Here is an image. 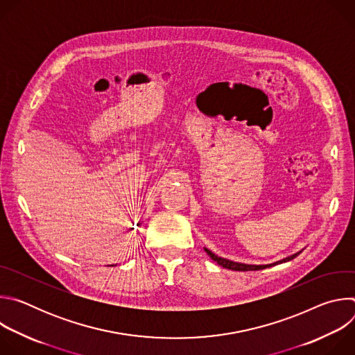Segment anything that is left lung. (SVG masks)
Instances as JSON below:
<instances>
[{"instance_id": "1", "label": "left lung", "mask_w": 355, "mask_h": 355, "mask_svg": "<svg viewBox=\"0 0 355 355\" xmlns=\"http://www.w3.org/2000/svg\"><path fill=\"white\" fill-rule=\"evenodd\" d=\"M205 251H207V254H208L214 261H216L219 266H222L223 268H227V270H233V271H257V270H264V268H268V267L275 266V264H281V263L291 261V260H293L296 256H299L300 252H302V250H300L299 252H295V254H292V256H289V257H286V259H282L281 261H277V263H274V264H266V266H251V264L234 263V261H230V260H227V259L218 257L216 254H214V252H212L211 250H208V248H205Z\"/></svg>"}]
</instances>
